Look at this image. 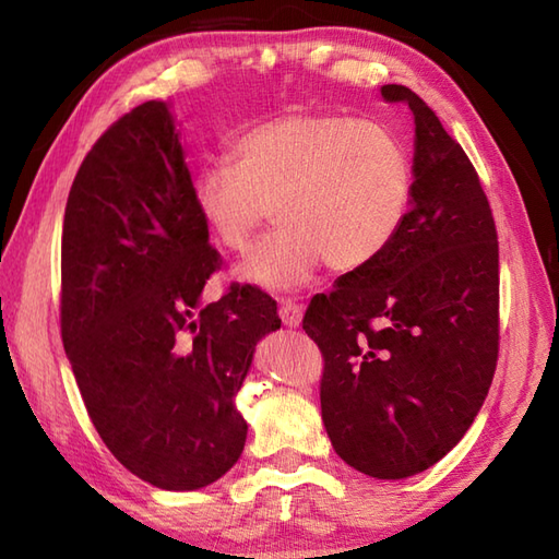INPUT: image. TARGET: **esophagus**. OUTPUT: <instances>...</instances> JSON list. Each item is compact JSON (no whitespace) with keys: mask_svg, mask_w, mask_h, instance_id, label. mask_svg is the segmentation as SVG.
<instances>
[{"mask_svg":"<svg viewBox=\"0 0 559 559\" xmlns=\"http://www.w3.org/2000/svg\"><path fill=\"white\" fill-rule=\"evenodd\" d=\"M278 314H281L283 326H288V329L300 326V322H302V307L295 302V300H290V298L288 300H281Z\"/></svg>","mask_w":559,"mask_h":559,"instance_id":"1","label":"esophagus"}]
</instances>
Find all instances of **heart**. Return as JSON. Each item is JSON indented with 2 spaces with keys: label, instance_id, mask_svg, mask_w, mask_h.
Masks as SVG:
<instances>
[{
  "label": "heart",
  "instance_id": "obj_1",
  "mask_svg": "<svg viewBox=\"0 0 559 559\" xmlns=\"http://www.w3.org/2000/svg\"><path fill=\"white\" fill-rule=\"evenodd\" d=\"M413 158L394 129L343 115L295 112L233 139L228 163L194 175L192 204L223 252L240 254L269 216L278 228L235 276L298 288L324 264L358 271L396 240L413 204Z\"/></svg>",
  "mask_w": 559,
  "mask_h": 559
}]
</instances>
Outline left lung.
Returning a JSON list of instances; mask_svg holds the SVG:
<instances>
[{
	"label": "left lung",
	"instance_id": "left-lung-1",
	"mask_svg": "<svg viewBox=\"0 0 559 559\" xmlns=\"http://www.w3.org/2000/svg\"><path fill=\"white\" fill-rule=\"evenodd\" d=\"M413 204L386 252L307 307L324 355L322 420L336 454L379 480L423 473L476 420L497 365L500 249L478 173L406 86Z\"/></svg>",
	"mask_w": 559,
	"mask_h": 559
}]
</instances>
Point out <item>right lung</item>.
I'll return each mask as SVG.
<instances>
[{
	"mask_svg": "<svg viewBox=\"0 0 559 559\" xmlns=\"http://www.w3.org/2000/svg\"><path fill=\"white\" fill-rule=\"evenodd\" d=\"M221 257L192 204L168 103L127 112L83 158L62 228V341L112 456L160 490H199L240 459L235 396L281 329L252 286L204 305Z\"/></svg>",
	"mask_w": 559,
	"mask_h": 559,
	"instance_id": "add662e5",
	"label": "right lung"
}]
</instances>
